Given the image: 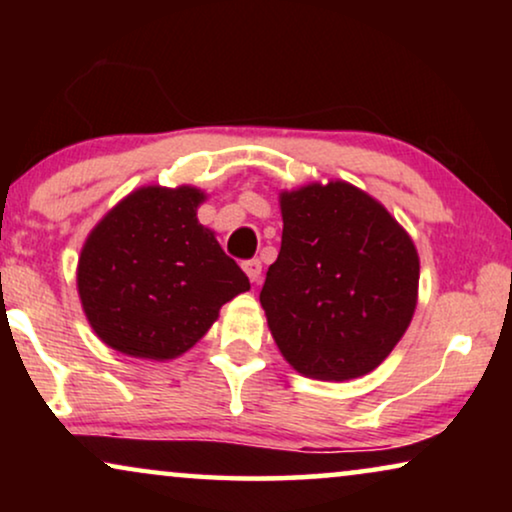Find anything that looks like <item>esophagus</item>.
<instances>
[{
	"mask_svg": "<svg viewBox=\"0 0 512 512\" xmlns=\"http://www.w3.org/2000/svg\"><path fill=\"white\" fill-rule=\"evenodd\" d=\"M242 268H244V272H247V277H249V282H251V284H258V282H261L263 265H261V261H258V258H251V261L244 263Z\"/></svg>",
	"mask_w": 512,
	"mask_h": 512,
	"instance_id": "esophagus-1",
	"label": "esophagus"
}]
</instances>
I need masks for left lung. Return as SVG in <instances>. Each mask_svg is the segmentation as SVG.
I'll return each mask as SVG.
<instances>
[{"label": "left lung", "instance_id": "1", "mask_svg": "<svg viewBox=\"0 0 512 512\" xmlns=\"http://www.w3.org/2000/svg\"><path fill=\"white\" fill-rule=\"evenodd\" d=\"M282 249L261 305L293 370L312 380L368 375L417 307L415 242L382 202L347 181L279 193Z\"/></svg>", "mask_w": 512, "mask_h": 512}]
</instances>
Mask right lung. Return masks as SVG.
<instances>
[{"mask_svg": "<svg viewBox=\"0 0 512 512\" xmlns=\"http://www.w3.org/2000/svg\"><path fill=\"white\" fill-rule=\"evenodd\" d=\"M195 186H142L90 230L76 268L88 324L125 356L170 361L188 352L249 279L198 221Z\"/></svg>", "mask_w": 512, "mask_h": 512, "instance_id": "add662e5", "label": "right lung"}]
</instances>
